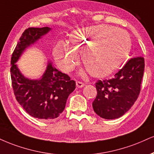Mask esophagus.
<instances>
[{
    "mask_svg": "<svg viewBox=\"0 0 154 154\" xmlns=\"http://www.w3.org/2000/svg\"><path fill=\"white\" fill-rule=\"evenodd\" d=\"M76 85H77V87L78 88H82V87H84L85 85L83 84L82 82H79V81H77V82H76Z\"/></svg>",
    "mask_w": 154,
    "mask_h": 154,
    "instance_id": "esophagus-1",
    "label": "esophagus"
}]
</instances>
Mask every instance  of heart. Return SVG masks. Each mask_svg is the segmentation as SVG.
I'll use <instances>...</instances> for the list:
<instances>
[{"instance_id":"b5f03b06","label":"heart","mask_w":154,"mask_h":154,"mask_svg":"<svg viewBox=\"0 0 154 154\" xmlns=\"http://www.w3.org/2000/svg\"><path fill=\"white\" fill-rule=\"evenodd\" d=\"M69 44L59 42L54 47L53 57L59 69L64 73L72 72L79 63V53L90 75L97 78L119 69L131 49L127 32L104 24L74 31Z\"/></svg>"}]
</instances>
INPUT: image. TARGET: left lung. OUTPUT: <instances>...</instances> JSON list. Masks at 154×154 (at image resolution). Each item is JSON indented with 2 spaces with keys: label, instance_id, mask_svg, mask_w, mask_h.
Instances as JSON below:
<instances>
[{
  "label": "left lung",
  "instance_id": "obj_1",
  "mask_svg": "<svg viewBox=\"0 0 154 154\" xmlns=\"http://www.w3.org/2000/svg\"><path fill=\"white\" fill-rule=\"evenodd\" d=\"M144 58H131L113 78L95 83L97 96L92 107L100 117L112 120L123 116L133 106L140 91Z\"/></svg>",
  "mask_w": 154,
  "mask_h": 154
}]
</instances>
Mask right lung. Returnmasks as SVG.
Listing matches in <instances>:
<instances>
[{
    "label": "right lung",
    "instance_id": "obj_1",
    "mask_svg": "<svg viewBox=\"0 0 154 154\" xmlns=\"http://www.w3.org/2000/svg\"><path fill=\"white\" fill-rule=\"evenodd\" d=\"M50 30L49 27L26 29L15 48L11 61V77L16 100L32 117L48 120L59 117L64 111L66 100L76 88L75 81L57 70L49 62L40 79H29L22 75L16 63L24 50Z\"/></svg>",
    "mask_w": 154,
    "mask_h": 154
}]
</instances>
